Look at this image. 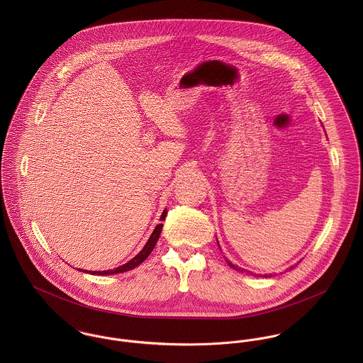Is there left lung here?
Masks as SVG:
<instances>
[{"mask_svg": "<svg viewBox=\"0 0 363 363\" xmlns=\"http://www.w3.org/2000/svg\"><path fill=\"white\" fill-rule=\"evenodd\" d=\"M218 246H219V243H218ZM232 268H235V269H238V271H242V272H249V274H253V272H250V271H246V269H243V268H240V267H236L235 264H232L230 261H226ZM255 275V274H253Z\"/></svg>", "mask_w": 363, "mask_h": 363, "instance_id": "8db88e82", "label": "left lung"}]
</instances>
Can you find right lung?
Here are the masks:
<instances>
[{
  "mask_svg": "<svg viewBox=\"0 0 363 363\" xmlns=\"http://www.w3.org/2000/svg\"><path fill=\"white\" fill-rule=\"evenodd\" d=\"M166 213H167V211L164 209L163 212H162V216H160V220H164V218H166ZM162 228H163V223H159V225H156L155 229H154V232H152V235H151V238L148 239V242H147V245L144 246V249L134 257V259H130L128 262H125V264H123V265H120V267H117V268H114V269H106V271H88V269H84V272H88V274H94V275H113V274H118V272H125V271H130V269H133V268H135V267H138L144 259H147L150 255H151V252L154 250V247H155L156 242H157V239H159V236H160V232H162ZM79 271H82V269H79Z\"/></svg>",
  "mask_w": 363,
  "mask_h": 363,
  "instance_id": "right-lung-1",
  "label": "right lung"
}]
</instances>
